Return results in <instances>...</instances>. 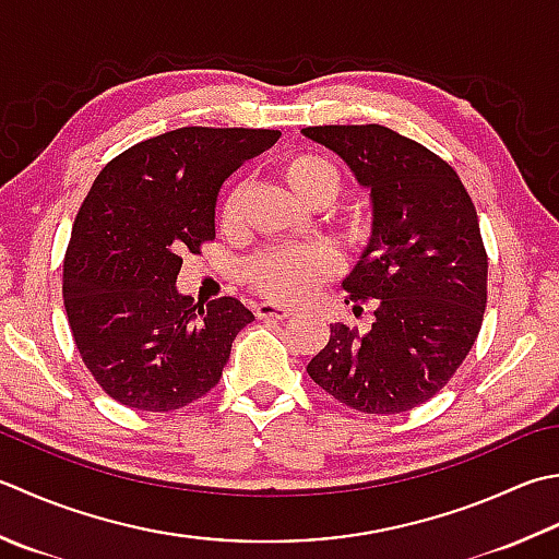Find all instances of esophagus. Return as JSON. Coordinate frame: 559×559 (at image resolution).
Wrapping results in <instances>:
<instances>
[{
  "label": "esophagus",
  "instance_id": "1",
  "mask_svg": "<svg viewBox=\"0 0 559 559\" xmlns=\"http://www.w3.org/2000/svg\"><path fill=\"white\" fill-rule=\"evenodd\" d=\"M295 312L290 308H281L276 302H261L257 305L259 320H288Z\"/></svg>",
  "mask_w": 559,
  "mask_h": 559
}]
</instances>
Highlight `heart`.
<instances>
[{
	"label": "heart",
	"mask_w": 559,
	"mask_h": 559,
	"mask_svg": "<svg viewBox=\"0 0 559 559\" xmlns=\"http://www.w3.org/2000/svg\"><path fill=\"white\" fill-rule=\"evenodd\" d=\"M281 177L312 207H326L342 193V171L336 164L314 152H298L281 162ZM245 183L229 186L221 205L223 227H235L242 211ZM344 239L352 247H364L373 237V215L366 207H352L338 221ZM338 269L334 251L320 242L290 247H266L245 261V278L251 288L276 302H298L312 288L332 278Z\"/></svg>",
	"instance_id": "1"
}]
</instances>
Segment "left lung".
Returning a JSON list of instances; mask_svg holds the SVG:
<instances>
[{
    "mask_svg": "<svg viewBox=\"0 0 559 559\" xmlns=\"http://www.w3.org/2000/svg\"><path fill=\"white\" fill-rule=\"evenodd\" d=\"M373 199V237L344 281L346 305L373 300L370 332L330 324L310 378L346 407L400 414L431 400L465 360L487 308V251L455 169L385 126H310Z\"/></svg>",
    "mask_w": 559,
    "mask_h": 559,
    "instance_id": "left-lung-1",
    "label": "left lung"
}]
</instances>
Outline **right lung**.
<instances>
[{"instance_id": "right-lung-1", "label": "right lung", "mask_w": 559, "mask_h": 559, "mask_svg": "<svg viewBox=\"0 0 559 559\" xmlns=\"http://www.w3.org/2000/svg\"><path fill=\"white\" fill-rule=\"evenodd\" d=\"M266 128H177L98 171L62 264L64 312L84 366L108 397L174 412L223 378L251 314L237 298L177 293L183 254L215 239V199L245 159L278 140Z\"/></svg>"}]
</instances>
